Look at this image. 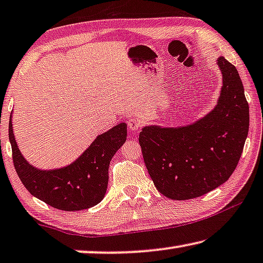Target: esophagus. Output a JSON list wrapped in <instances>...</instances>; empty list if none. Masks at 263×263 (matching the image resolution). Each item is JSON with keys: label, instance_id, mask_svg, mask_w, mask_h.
Listing matches in <instances>:
<instances>
[{"label": "esophagus", "instance_id": "esophagus-1", "mask_svg": "<svg viewBox=\"0 0 263 263\" xmlns=\"http://www.w3.org/2000/svg\"><path fill=\"white\" fill-rule=\"evenodd\" d=\"M128 127H129V129H130V130H134V132H136V130H139L140 129V127H141V122H140V120H137V119H130L128 121Z\"/></svg>", "mask_w": 263, "mask_h": 263}]
</instances>
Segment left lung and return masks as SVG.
Segmentation results:
<instances>
[{"instance_id": "8db88e82", "label": "left lung", "mask_w": 263, "mask_h": 263, "mask_svg": "<svg viewBox=\"0 0 263 263\" xmlns=\"http://www.w3.org/2000/svg\"><path fill=\"white\" fill-rule=\"evenodd\" d=\"M222 87L216 106L182 127L145 126L139 142L157 191L172 200L204 195L227 181L243 151L249 106L236 68L217 59Z\"/></svg>"}]
</instances>
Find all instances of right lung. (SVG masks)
Here are the masks:
<instances>
[{
	"instance_id": "right-lung-1",
	"label": "right lung",
	"mask_w": 263,
	"mask_h": 263,
	"mask_svg": "<svg viewBox=\"0 0 263 263\" xmlns=\"http://www.w3.org/2000/svg\"><path fill=\"white\" fill-rule=\"evenodd\" d=\"M127 140L122 122L99 135L74 162L66 167L43 171L24 159L16 143L11 116L9 141L16 173L31 195L60 211H83L100 203L106 195L109 163Z\"/></svg>"
}]
</instances>
